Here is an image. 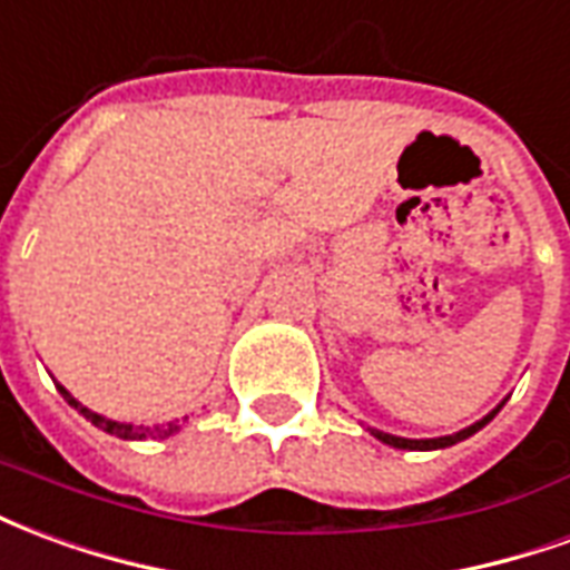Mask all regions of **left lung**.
Returning <instances> with one entry per match:
<instances>
[{"label":"left lung","mask_w":570,"mask_h":570,"mask_svg":"<svg viewBox=\"0 0 570 570\" xmlns=\"http://www.w3.org/2000/svg\"><path fill=\"white\" fill-rule=\"evenodd\" d=\"M507 402V399H503ZM503 402H500L494 411H488L482 421H475L472 426H466V430H460V433H451V435H439V439H405V435H393V433H383V430H374V426H368V433L374 435V439H381L383 445L390 448H402V451H439V448H451L458 445V442H463V439H470L472 433H479L485 423H491L494 417H498V411L503 407Z\"/></svg>","instance_id":"8db88e82"}]
</instances>
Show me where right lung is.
I'll return each instance as SVG.
<instances>
[{
    "label": "right lung",
    "instance_id": "add662e5",
    "mask_svg": "<svg viewBox=\"0 0 570 570\" xmlns=\"http://www.w3.org/2000/svg\"><path fill=\"white\" fill-rule=\"evenodd\" d=\"M60 395L67 399V405H72L79 414H82L85 421H91L98 430H104V433L116 435V439H168V435H175L177 430H180V421H168V423H156V426H135V423H119V421H110V417H104V414H98V411H91V407H85L79 399H72L70 390H63L58 383Z\"/></svg>",
    "mask_w": 570,
    "mask_h": 570
}]
</instances>
